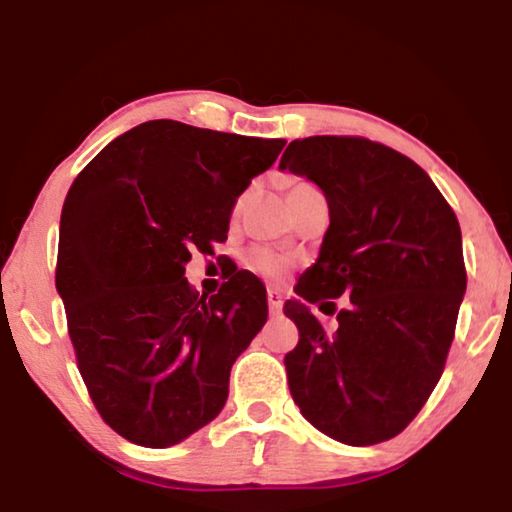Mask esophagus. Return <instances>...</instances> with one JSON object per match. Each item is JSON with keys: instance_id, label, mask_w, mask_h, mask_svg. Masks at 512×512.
<instances>
[{"instance_id": "34e87169", "label": "esophagus", "mask_w": 512, "mask_h": 512, "mask_svg": "<svg viewBox=\"0 0 512 512\" xmlns=\"http://www.w3.org/2000/svg\"><path fill=\"white\" fill-rule=\"evenodd\" d=\"M282 305H284L282 291L275 289V286H270V289H268V307H270L272 317H277V314H282Z\"/></svg>"}]
</instances>
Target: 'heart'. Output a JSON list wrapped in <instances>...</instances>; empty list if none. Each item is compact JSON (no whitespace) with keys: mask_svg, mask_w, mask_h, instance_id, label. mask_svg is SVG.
<instances>
[{"mask_svg":"<svg viewBox=\"0 0 512 512\" xmlns=\"http://www.w3.org/2000/svg\"><path fill=\"white\" fill-rule=\"evenodd\" d=\"M307 186L310 184H303V181H300V184H293L291 191H296V188H307ZM244 265H247L251 272H256V275L275 279L289 268V256L270 247H254L247 251V256H244Z\"/></svg>","mask_w":512,"mask_h":512,"instance_id":"heart-1","label":"heart"}]
</instances>
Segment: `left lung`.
Segmentation results:
<instances>
[{
  "label": "left lung",
  "instance_id": "left-lung-1",
  "mask_svg": "<svg viewBox=\"0 0 512 512\" xmlns=\"http://www.w3.org/2000/svg\"><path fill=\"white\" fill-rule=\"evenodd\" d=\"M279 170L324 191L328 226L319 256L284 314L300 340L286 354L303 417L338 443L363 447L408 426L443 375L466 293L461 228L429 174L363 137H307L286 146ZM326 332L309 310L334 311Z\"/></svg>",
  "mask_w": 512,
  "mask_h": 512
}]
</instances>
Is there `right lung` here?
Returning a JSON list of instances; mask_svg holds the SVG:
<instances>
[{
	"label": "right lung",
	"instance_id": "add662e5",
	"mask_svg": "<svg viewBox=\"0 0 512 512\" xmlns=\"http://www.w3.org/2000/svg\"><path fill=\"white\" fill-rule=\"evenodd\" d=\"M284 144L146 121L69 188L55 286L88 394L130 443L177 445L226 405L230 368L268 321L265 286L237 270L207 298L184 272L226 240L237 198Z\"/></svg>",
	"mask_w": 512,
	"mask_h": 512
}]
</instances>
